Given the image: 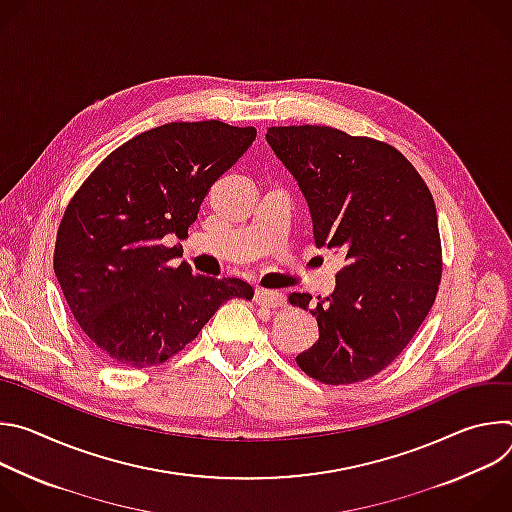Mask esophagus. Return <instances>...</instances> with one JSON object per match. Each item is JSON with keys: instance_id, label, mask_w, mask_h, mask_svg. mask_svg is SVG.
<instances>
[{"instance_id": "obj_1", "label": "esophagus", "mask_w": 512, "mask_h": 512, "mask_svg": "<svg viewBox=\"0 0 512 512\" xmlns=\"http://www.w3.org/2000/svg\"><path fill=\"white\" fill-rule=\"evenodd\" d=\"M255 302L263 308H281V306H285V296L279 294V291L257 289L255 291Z\"/></svg>"}]
</instances>
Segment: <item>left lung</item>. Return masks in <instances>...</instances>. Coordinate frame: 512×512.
<instances>
[{
  "mask_svg": "<svg viewBox=\"0 0 512 512\" xmlns=\"http://www.w3.org/2000/svg\"><path fill=\"white\" fill-rule=\"evenodd\" d=\"M265 139L298 182L316 247L344 253L334 294L309 308L318 342L298 354L300 369L328 385L381 373L429 314L442 277V247L431 192L387 143L334 127H269Z\"/></svg>",
  "mask_w": 512,
  "mask_h": 512,
  "instance_id": "left-lung-1",
  "label": "left lung"
}]
</instances>
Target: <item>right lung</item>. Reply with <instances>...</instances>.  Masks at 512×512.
<instances>
[{
    "mask_svg": "<svg viewBox=\"0 0 512 512\" xmlns=\"http://www.w3.org/2000/svg\"><path fill=\"white\" fill-rule=\"evenodd\" d=\"M255 127L166 123L109 154L72 196L58 227L54 273L91 342L125 367L166 362L233 298L237 277L174 265L170 237H186L210 186L255 141Z\"/></svg>",
    "mask_w": 512,
    "mask_h": 512,
    "instance_id": "add662e5",
    "label": "right lung"
}]
</instances>
